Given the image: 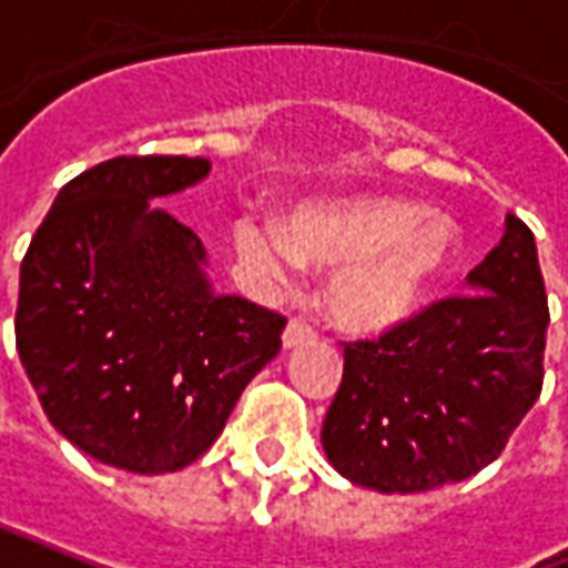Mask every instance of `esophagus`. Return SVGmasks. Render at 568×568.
I'll use <instances>...</instances> for the list:
<instances>
[{
    "instance_id": "34e87169",
    "label": "esophagus",
    "mask_w": 568,
    "mask_h": 568,
    "mask_svg": "<svg viewBox=\"0 0 568 568\" xmlns=\"http://www.w3.org/2000/svg\"><path fill=\"white\" fill-rule=\"evenodd\" d=\"M313 339H315L313 327H306V324L297 322V318L285 324V331H283L285 348H301V345H306V342H313Z\"/></svg>"
}]
</instances>
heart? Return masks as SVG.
I'll return each mask as SVG.
<instances>
[{
    "mask_svg": "<svg viewBox=\"0 0 568 568\" xmlns=\"http://www.w3.org/2000/svg\"><path fill=\"white\" fill-rule=\"evenodd\" d=\"M458 244L449 214L384 196L303 202L280 226H235L237 253L265 283L285 285L297 262L331 267L324 315L357 336L387 333L417 315L456 262Z\"/></svg>",
    "mask_w": 568,
    "mask_h": 568,
    "instance_id": "heart-1",
    "label": "heart"
}]
</instances>
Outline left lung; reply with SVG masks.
Returning <instances> with one entry per match:
<instances>
[{
	"mask_svg": "<svg viewBox=\"0 0 568 568\" xmlns=\"http://www.w3.org/2000/svg\"><path fill=\"white\" fill-rule=\"evenodd\" d=\"M548 297L534 232L506 214L467 294L375 342L345 345L322 447L354 486L414 495L462 483L504 453L542 393Z\"/></svg>",
	"mask_w": 568,
	"mask_h": 568,
	"instance_id": "left-lung-1",
	"label": "left lung"
}]
</instances>
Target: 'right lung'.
<instances>
[{"mask_svg":"<svg viewBox=\"0 0 568 568\" xmlns=\"http://www.w3.org/2000/svg\"><path fill=\"white\" fill-rule=\"evenodd\" d=\"M205 158H115L68 181L20 265L17 352L47 419L130 474L196 462L280 352L283 315L216 294L193 229L154 199Z\"/></svg>","mask_w":568,"mask_h":568,"instance_id":"add662e5","label":"right lung"}]
</instances>
